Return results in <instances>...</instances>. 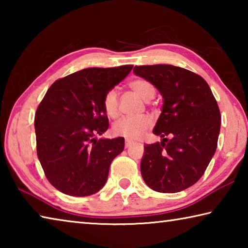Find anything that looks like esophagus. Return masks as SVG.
Returning <instances> with one entry per match:
<instances>
[{
	"mask_svg": "<svg viewBox=\"0 0 248 248\" xmlns=\"http://www.w3.org/2000/svg\"><path fill=\"white\" fill-rule=\"evenodd\" d=\"M131 144H132V142L130 141V140H125L124 141V146H125V148H129V146L131 145Z\"/></svg>",
	"mask_w": 248,
	"mask_h": 248,
	"instance_id": "esophagus-1",
	"label": "esophagus"
}]
</instances>
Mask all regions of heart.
<instances>
[{"label": "heart", "instance_id": "1", "mask_svg": "<svg viewBox=\"0 0 248 248\" xmlns=\"http://www.w3.org/2000/svg\"><path fill=\"white\" fill-rule=\"evenodd\" d=\"M129 89L139 95L142 99L150 100L155 95L154 84L148 78H136L128 83ZM103 109L108 117L115 119L119 116V98L115 90L106 92L103 98ZM153 121L149 116L141 117H124L112 125V132L116 136H121L129 140H137L145 133L152 125Z\"/></svg>", "mask_w": 248, "mask_h": 248}]
</instances>
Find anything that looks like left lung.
<instances>
[{
    "instance_id": "left-lung-1",
    "label": "left lung",
    "mask_w": 248,
    "mask_h": 248,
    "mask_svg": "<svg viewBox=\"0 0 248 248\" xmlns=\"http://www.w3.org/2000/svg\"><path fill=\"white\" fill-rule=\"evenodd\" d=\"M163 95L153 133L162 142L145 144L141 174L155 191L174 194L201 178L216 153L221 114L208 83L189 70L170 64L136 65Z\"/></svg>"
}]
</instances>
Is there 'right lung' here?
I'll use <instances>...</instances> for the list:
<instances>
[{
  "label": "right lung",
  "instance_id": "add662e5",
  "mask_svg": "<svg viewBox=\"0 0 248 248\" xmlns=\"http://www.w3.org/2000/svg\"><path fill=\"white\" fill-rule=\"evenodd\" d=\"M132 68L83 69L57 79L40 102L35 115L37 155L46 177L59 191L85 197L104 187L124 139L95 138L109 127L103 98Z\"/></svg>",
  "mask_w": 248,
  "mask_h": 248
}]
</instances>
